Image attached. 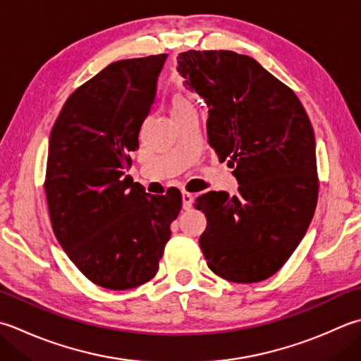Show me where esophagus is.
I'll use <instances>...</instances> for the list:
<instances>
[{
    "mask_svg": "<svg viewBox=\"0 0 361 361\" xmlns=\"http://www.w3.org/2000/svg\"><path fill=\"white\" fill-rule=\"evenodd\" d=\"M181 199H183V209H190V207H192V202H194V195L185 190V192L181 194Z\"/></svg>",
    "mask_w": 361,
    "mask_h": 361,
    "instance_id": "34e87169",
    "label": "esophagus"
}]
</instances>
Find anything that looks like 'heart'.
Here are the masks:
<instances>
[{"label":"heart","instance_id":"1","mask_svg":"<svg viewBox=\"0 0 361 361\" xmlns=\"http://www.w3.org/2000/svg\"><path fill=\"white\" fill-rule=\"evenodd\" d=\"M188 104H190L186 98H183V97H180V95H176L175 98H173V102H172V111H176V109H181V108H185V106H188Z\"/></svg>","mask_w":361,"mask_h":361}]
</instances>
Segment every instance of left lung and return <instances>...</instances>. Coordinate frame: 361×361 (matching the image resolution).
Wrapping results in <instances>:
<instances>
[{"instance_id":"left-lung-1","label":"left lung","mask_w":361,"mask_h":361,"mask_svg":"<svg viewBox=\"0 0 361 361\" xmlns=\"http://www.w3.org/2000/svg\"><path fill=\"white\" fill-rule=\"evenodd\" d=\"M185 86L208 106L207 131L235 167L238 194L200 195L207 216L200 249L208 267L236 283L269 279L305 236L317 202L316 142L294 92L235 51L180 53Z\"/></svg>"}]
</instances>
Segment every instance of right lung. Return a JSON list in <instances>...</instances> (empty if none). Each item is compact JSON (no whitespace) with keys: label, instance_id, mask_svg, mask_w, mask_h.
<instances>
[{"label":"right lung","instance_id":"right-lung-1","mask_svg":"<svg viewBox=\"0 0 361 361\" xmlns=\"http://www.w3.org/2000/svg\"><path fill=\"white\" fill-rule=\"evenodd\" d=\"M167 54L109 63L78 87L49 134L45 192L53 231L95 285L122 291L153 279L180 190L150 195L126 175Z\"/></svg>","mask_w":361,"mask_h":361}]
</instances>
